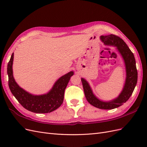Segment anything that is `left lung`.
<instances>
[{
    "label": "left lung",
    "instance_id": "left-lung-1",
    "mask_svg": "<svg viewBox=\"0 0 147 147\" xmlns=\"http://www.w3.org/2000/svg\"><path fill=\"white\" fill-rule=\"evenodd\" d=\"M100 40L104 45L115 47L123 60L126 70V78L123 88L119 95L110 100H103L99 99L92 91L90 83L84 78H82L84 95L91 105L100 109L111 110L118 108L129 99L137 82V70L134 54L129 48L126 43L121 38L116 35L100 37Z\"/></svg>",
    "mask_w": 147,
    "mask_h": 147
}]
</instances>
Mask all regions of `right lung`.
Returning a JSON list of instances; mask_svg holds the SVG:
<instances>
[{"mask_svg": "<svg viewBox=\"0 0 147 147\" xmlns=\"http://www.w3.org/2000/svg\"><path fill=\"white\" fill-rule=\"evenodd\" d=\"M14 53L11 55L7 65L8 86L10 90L24 108L37 113H50L58 109L64 100V91L74 71L67 73L59 78L53 84L51 90L45 94L35 95L21 88L13 77V63Z\"/></svg>", "mask_w": 147, "mask_h": 147, "instance_id": "obj_1", "label": "right lung"}]
</instances>
